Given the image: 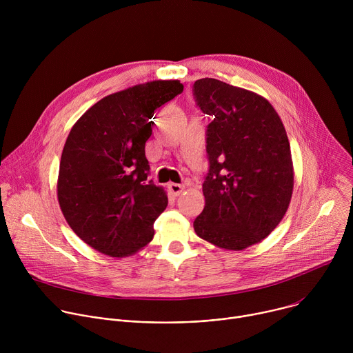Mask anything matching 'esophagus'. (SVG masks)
I'll return each mask as SVG.
<instances>
[{
  "instance_id": "obj_1",
  "label": "esophagus",
  "mask_w": 353,
  "mask_h": 353,
  "mask_svg": "<svg viewBox=\"0 0 353 353\" xmlns=\"http://www.w3.org/2000/svg\"><path fill=\"white\" fill-rule=\"evenodd\" d=\"M168 188H169V191H170L173 195H180V194L184 191V185L176 184V183H170V184L168 185Z\"/></svg>"
}]
</instances>
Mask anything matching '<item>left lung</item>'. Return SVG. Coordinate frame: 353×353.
I'll list each match as a JSON object with an SVG mask.
<instances>
[{"instance_id":"left-lung-1","label":"left lung","mask_w":353,"mask_h":353,"mask_svg":"<svg viewBox=\"0 0 353 353\" xmlns=\"http://www.w3.org/2000/svg\"><path fill=\"white\" fill-rule=\"evenodd\" d=\"M195 102L212 117L207 127L210 170L205 207L195 233L225 250H244L265 239L282 221L293 192L290 145L268 100L226 82L194 83Z\"/></svg>"}]
</instances>
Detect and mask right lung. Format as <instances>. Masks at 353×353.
<instances>
[{
  "mask_svg": "<svg viewBox=\"0 0 353 353\" xmlns=\"http://www.w3.org/2000/svg\"><path fill=\"white\" fill-rule=\"evenodd\" d=\"M181 92L177 79L139 83L99 100L71 128L60 162L59 204L75 234L99 253L127 257L154 239L168 195L148 181L145 142L154 112Z\"/></svg>",
  "mask_w": 353,
  "mask_h": 353,
  "instance_id": "obj_1",
  "label": "right lung"
}]
</instances>
